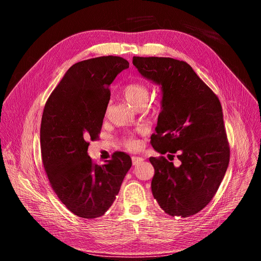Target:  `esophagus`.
Segmentation results:
<instances>
[{
	"mask_svg": "<svg viewBox=\"0 0 261 261\" xmlns=\"http://www.w3.org/2000/svg\"><path fill=\"white\" fill-rule=\"evenodd\" d=\"M143 161H144V158L139 157V156H132V163H133V165H138V164H140Z\"/></svg>",
	"mask_w": 261,
	"mask_h": 261,
	"instance_id": "34e87169",
	"label": "esophagus"
}]
</instances>
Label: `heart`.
Returning <instances> with one entry per match:
<instances>
[{
  "label": "heart",
  "mask_w": 261,
  "mask_h": 261,
  "mask_svg": "<svg viewBox=\"0 0 261 261\" xmlns=\"http://www.w3.org/2000/svg\"><path fill=\"white\" fill-rule=\"evenodd\" d=\"M122 93L128 102L137 107L141 106L142 104H146L149 97L148 87L141 81H131L124 85L122 88ZM122 144L128 149H136L139 147L138 141L131 134H127L122 139Z\"/></svg>",
  "instance_id": "obj_1"
}]
</instances>
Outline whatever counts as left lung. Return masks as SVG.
Instances as JSON below:
<instances>
[{
  "mask_svg": "<svg viewBox=\"0 0 261 261\" xmlns=\"http://www.w3.org/2000/svg\"><path fill=\"white\" fill-rule=\"evenodd\" d=\"M132 63L163 89V111L150 137L162 154L149 157L153 196L172 217L195 215L214 198L230 162L220 100L186 62L134 56ZM166 152L176 153L181 165L174 167Z\"/></svg>",
  "mask_w": 261,
  "mask_h": 261,
  "instance_id": "1",
  "label": "left lung"
}]
</instances>
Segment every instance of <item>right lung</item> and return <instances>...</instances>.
Instances as JSON below:
<instances>
[{
	"label": "right lung",
	"instance_id": "add662e5",
	"mask_svg": "<svg viewBox=\"0 0 261 261\" xmlns=\"http://www.w3.org/2000/svg\"><path fill=\"white\" fill-rule=\"evenodd\" d=\"M129 67L119 56L75 63L47 98L42 115L41 154L49 186L75 216H103L118 195L131 168L128 154L116 152L99 166L88 156L96 141L111 98L109 86Z\"/></svg>",
	"mask_w": 261,
	"mask_h": 261
}]
</instances>
